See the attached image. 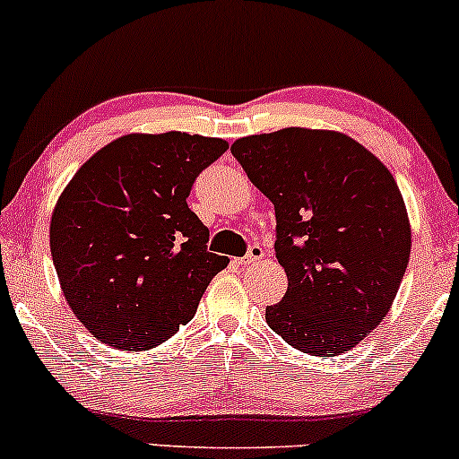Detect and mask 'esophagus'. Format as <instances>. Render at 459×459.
I'll return each instance as SVG.
<instances>
[{
    "label": "esophagus",
    "mask_w": 459,
    "mask_h": 459,
    "mask_svg": "<svg viewBox=\"0 0 459 459\" xmlns=\"http://www.w3.org/2000/svg\"><path fill=\"white\" fill-rule=\"evenodd\" d=\"M264 257V249H262L260 245H251L249 251H247V255L240 260V264H254V262L262 260Z\"/></svg>",
    "instance_id": "1"
}]
</instances>
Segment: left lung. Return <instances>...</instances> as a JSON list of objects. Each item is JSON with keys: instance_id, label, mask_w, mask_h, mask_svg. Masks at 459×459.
<instances>
[{"instance_id": "obj_1", "label": "left lung", "mask_w": 459, "mask_h": 459, "mask_svg": "<svg viewBox=\"0 0 459 459\" xmlns=\"http://www.w3.org/2000/svg\"><path fill=\"white\" fill-rule=\"evenodd\" d=\"M231 153L275 205L288 290L266 323L303 353L349 351L382 323L408 269L411 231L394 178L341 132L286 127L238 138Z\"/></svg>"}]
</instances>
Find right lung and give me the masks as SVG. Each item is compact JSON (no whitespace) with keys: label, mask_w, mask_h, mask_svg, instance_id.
Returning <instances> with one entry per match:
<instances>
[{"label":"right lung","mask_w":459,"mask_h":459,"mask_svg":"<svg viewBox=\"0 0 459 459\" xmlns=\"http://www.w3.org/2000/svg\"><path fill=\"white\" fill-rule=\"evenodd\" d=\"M225 152V141L197 134H130L100 149L60 195L51 257L71 310L101 342L123 351L164 342L228 266L186 204Z\"/></svg>","instance_id":"1"}]
</instances>
